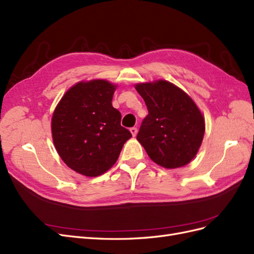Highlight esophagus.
<instances>
[{"label":"esophagus","mask_w":254,"mask_h":254,"mask_svg":"<svg viewBox=\"0 0 254 254\" xmlns=\"http://www.w3.org/2000/svg\"><path fill=\"white\" fill-rule=\"evenodd\" d=\"M130 132H131V134H132L133 136H135V135H136V132H138V129H136L135 127H131V128H130Z\"/></svg>","instance_id":"esophagus-1"}]
</instances>
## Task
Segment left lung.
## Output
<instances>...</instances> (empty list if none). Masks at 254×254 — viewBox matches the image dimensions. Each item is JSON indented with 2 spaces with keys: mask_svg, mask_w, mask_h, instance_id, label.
I'll return each mask as SVG.
<instances>
[{
  "mask_svg": "<svg viewBox=\"0 0 254 254\" xmlns=\"http://www.w3.org/2000/svg\"><path fill=\"white\" fill-rule=\"evenodd\" d=\"M135 90L148 111L136 140L159 166L167 169L186 166L196 155L205 131L203 115L196 105L168 81L136 84Z\"/></svg>",
  "mask_w": 254,
  "mask_h": 254,
  "instance_id": "8db88e82",
  "label": "left lung"
}]
</instances>
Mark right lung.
Segmentation results:
<instances>
[{
    "instance_id": "1",
    "label": "right lung",
    "mask_w": 254,
    "mask_h": 254,
    "mask_svg": "<svg viewBox=\"0 0 254 254\" xmlns=\"http://www.w3.org/2000/svg\"><path fill=\"white\" fill-rule=\"evenodd\" d=\"M114 91L115 86L105 80L80 82L54 110V145L62 160L82 175L104 174L132 136L121 126V112L112 106Z\"/></svg>"
}]
</instances>
